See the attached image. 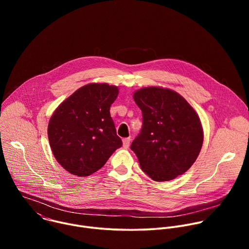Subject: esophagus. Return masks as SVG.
Instances as JSON below:
<instances>
[{
    "label": "esophagus",
    "instance_id": "obj_1",
    "mask_svg": "<svg viewBox=\"0 0 249 249\" xmlns=\"http://www.w3.org/2000/svg\"><path fill=\"white\" fill-rule=\"evenodd\" d=\"M130 142H131V139L130 138H125L123 139V147L125 149H128L130 147Z\"/></svg>",
    "mask_w": 249,
    "mask_h": 249
}]
</instances>
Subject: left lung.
Here are the masks:
<instances>
[{
	"mask_svg": "<svg viewBox=\"0 0 249 249\" xmlns=\"http://www.w3.org/2000/svg\"><path fill=\"white\" fill-rule=\"evenodd\" d=\"M134 100L143 125L131 150L141 168L155 181H168L195 162L203 144L198 114L177 92L157 88L137 90Z\"/></svg>",
	"mask_w": 249,
	"mask_h": 249,
	"instance_id": "8db88e82",
	"label": "left lung"
}]
</instances>
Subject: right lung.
Segmentation results:
<instances>
[{
    "label": "right lung",
    "instance_id": "add662e5",
    "mask_svg": "<svg viewBox=\"0 0 249 249\" xmlns=\"http://www.w3.org/2000/svg\"><path fill=\"white\" fill-rule=\"evenodd\" d=\"M118 88L89 84L63 101L50 118L48 139L57 161L70 173L89 176L122 147L110 116Z\"/></svg>",
    "mask_w": 249,
    "mask_h": 249
}]
</instances>
